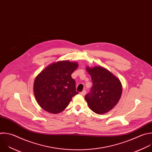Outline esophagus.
<instances>
[{
  "label": "esophagus",
  "instance_id": "obj_1",
  "mask_svg": "<svg viewBox=\"0 0 152 152\" xmlns=\"http://www.w3.org/2000/svg\"><path fill=\"white\" fill-rule=\"evenodd\" d=\"M86 91H85V90H83L82 92H81L80 93V94L82 95H85L86 94Z\"/></svg>",
  "mask_w": 152,
  "mask_h": 152
}]
</instances>
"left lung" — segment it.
Listing matches in <instances>:
<instances>
[{
	"label": "left lung",
	"mask_w": 152,
	"mask_h": 152,
	"mask_svg": "<svg viewBox=\"0 0 152 152\" xmlns=\"http://www.w3.org/2000/svg\"><path fill=\"white\" fill-rule=\"evenodd\" d=\"M91 75L92 86L85 96L89 107L95 113L104 114L111 110L118 103L122 86L119 79L102 66L86 67Z\"/></svg>",
	"instance_id": "left-lung-1"
}]
</instances>
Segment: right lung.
Wrapping results in <instances>:
<instances>
[{"label":"right lung","instance_id":"obj_1","mask_svg":"<svg viewBox=\"0 0 152 152\" xmlns=\"http://www.w3.org/2000/svg\"><path fill=\"white\" fill-rule=\"evenodd\" d=\"M77 67L76 62L57 61L48 66L36 76L34 94L37 103L44 110L59 113L78 94L76 91V82L71 76Z\"/></svg>","mask_w":152,"mask_h":152}]
</instances>
